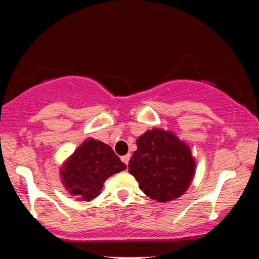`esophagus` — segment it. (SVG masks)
Masks as SVG:
<instances>
[{
	"mask_svg": "<svg viewBox=\"0 0 259 259\" xmlns=\"http://www.w3.org/2000/svg\"><path fill=\"white\" fill-rule=\"evenodd\" d=\"M121 160H122V162H123V163H125L126 165H128V163H129V160H130V154L123 155V156L121 157Z\"/></svg>",
	"mask_w": 259,
	"mask_h": 259,
	"instance_id": "esophagus-1",
	"label": "esophagus"
}]
</instances>
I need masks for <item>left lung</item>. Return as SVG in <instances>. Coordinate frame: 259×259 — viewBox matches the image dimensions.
<instances>
[{"label": "left lung", "instance_id": "8db88e82", "mask_svg": "<svg viewBox=\"0 0 259 259\" xmlns=\"http://www.w3.org/2000/svg\"><path fill=\"white\" fill-rule=\"evenodd\" d=\"M136 144L128 166L140 190L161 203L185 194L196 171L191 147L172 131L160 128L145 131Z\"/></svg>", "mask_w": 259, "mask_h": 259}]
</instances>
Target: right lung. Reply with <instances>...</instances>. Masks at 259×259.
Wrapping results in <instances>:
<instances>
[{
    "label": "right lung",
    "instance_id": "1",
    "mask_svg": "<svg viewBox=\"0 0 259 259\" xmlns=\"http://www.w3.org/2000/svg\"><path fill=\"white\" fill-rule=\"evenodd\" d=\"M125 169L111 146L87 138L60 165L59 177L65 190L77 201H93L108 177Z\"/></svg>",
    "mask_w": 259,
    "mask_h": 259
}]
</instances>
